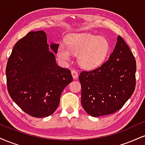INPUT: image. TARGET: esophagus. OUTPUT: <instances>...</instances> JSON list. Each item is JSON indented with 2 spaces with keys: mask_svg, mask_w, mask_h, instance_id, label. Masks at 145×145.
<instances>
[{
  "mask_svg": "<svg viewBox=\"0 0 145 145\" xmlns=\"http://www.w3.org/2000/svg\"><path fill=\"white\" fill-rule=\"evenodd\" d=\"M71 75H72L74 79H76V78H77L78 76V73L76 71L72 70V71H71Z\"/></svg>",
  "mask_w": 145,
  "mask_h": 145,
  "instance_id": "1",
  "label": "esophagus"
}]
</instances>
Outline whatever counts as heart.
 Segmentation results:
<instances>
[{
    "label": "heart",
    "instance_id": "b5f03b06",
    "mask_svg": "<svg viewBox=\"0 0 145 145\" xmlns=\"http://www.w3.org/2000/svg\"><path fill=\"white\" fill-rule=\"evenodd\" d=\"M67 47L60 44L57 51L59 59L66 63L70 61L71 53L78 55L81 67L93 69L100 65L110 51L108 41L104 38L90 34H78L71 36L67 41Z\"/></svg>",
    "mask_w": 145,
    "mask_h": 145
}]
</instances>
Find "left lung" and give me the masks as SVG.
Wrapping results in <instances>:
<instances>
[{"instance_id": "obj_1", "label": "left lung", "mask_w": 145, "mask_h": 145, "mask_svg": "<svg viewBox=\"0 0 145 145\" xmlns=\"http://www.w3.org/2000/svg\"><path fill=\"white\" fill-rule=\"evenodd\" d=\"M136 63L125 40L118 36L109 59L91 71H82L81 103L89 115L110 114L120 110L136 87Z\"/></svg>"}]
</instances>
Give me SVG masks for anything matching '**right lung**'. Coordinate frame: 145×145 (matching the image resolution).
Returning a JSON list of instances; mask_svg holds the SVG:
<instances>
[{"label":"right lung","mask_w":145,"mask_h":145,"mask_svg":"<svg viewBox=\"0 0 145 145\" xmlns=\"http://www.w3.org/2000/svg\"><path fill=\"white\" fill-rule=\"evenodd\" d=\"M57 53L59 44H52ZM10 97L26 114L46 117L56 110L63 89L73 80L67 68L56 64L44 31H31L14 46L6 67Z\"/></svg>","instance_id":"1"}]
</instances>
